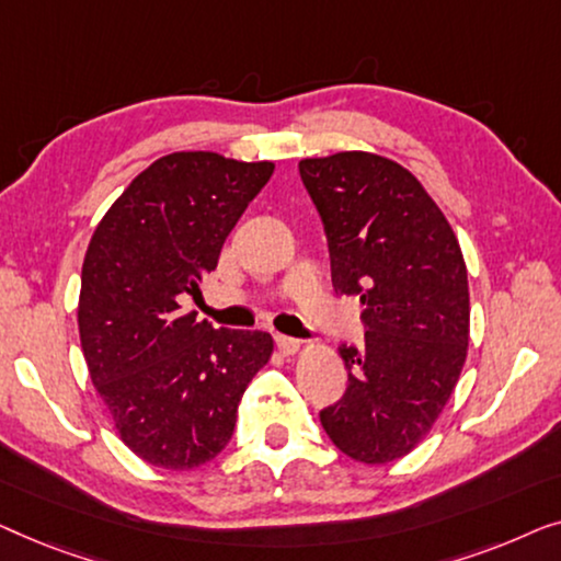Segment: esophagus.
I'll use <instances>...</instances> for the list:
<instances>
[{"label": "esophagus", "mask_w": 561, "mask_h": 561, "mask_svg": "<svg viewBox=\"0 0 561 561\" xmlns=\"http://www.w3.org/2000/svg\"><path fill=\"white\" fill-rule=\"evenodd\" d=\"M277 345H279V351L282 353H287V356H291V353H297L299 351V343L297 337H287V335H277Z\"/></svg>", "instance_id": "esophagus-1"}]
</instances>
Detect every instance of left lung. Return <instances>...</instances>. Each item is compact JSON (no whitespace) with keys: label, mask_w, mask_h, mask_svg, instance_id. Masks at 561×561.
<instances>
[{"label":"left lung","mask_w":561,"mask_h":561,"mask_svg":"<svg viewBox=\"0 0 561 561\" xmlns=\"http://www.w3.org/2000/svg\"><path fill=\"white\" fill-rule=\"evenodd\" d=\"M325 226L337 295L358 297L366 348L341 345L343 399L322 430L353 460L404 457L445 409L470 335L460 243L420 180L386 157L337 152L299 162Z\"/></svg>","instance_id":"left-lung-1"}]
</instances>
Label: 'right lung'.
Masks as SVG:
<instances>
[{
  "label": "right lung",
  "mask_w": 561,
  "mask_h": 561,
  "mask_svg": "<svg viewBox=\"0 0 561 561\" xmlns=\"http://www.w3.org/2000/svg\"><path fill=\"white\" fill-rule=\"evenodd\" d=\"M272 172L274 162L172 152L131 180L91 236L78 299L83 358L124 445L154 468L213 460L272 358L270 333L216 330L180 307L201 295Z\"/></svg>",
  "instance_id": "obj_1"
}]
</instances>
